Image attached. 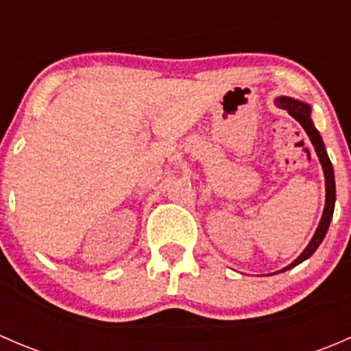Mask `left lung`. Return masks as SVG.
I'll use <instances>...</instances> for the list:
<instances>
[{"instance_id":"left-lung-1","label":"left lung","mask_w":351,"mask_h":351,"mask_svg":"<svg viewBox=\"0 0 351 351\" xmlns=\"http://www.w3.org/2000/svg\"><path fill=\"white\" fill-rule=\"evenodd\" d=\"M277 105L280 108L287 110V112H289L290 115H292L293 119H295L297 122H299L300 125L304 127V130H306L307 136H309L311 143H313L314 149H316V154L319 156L321 166H323V169H324V178H326V205H324L323 217H321L319 226H317L316 234L313 236V239H311V243L307 244L306 250L302 251V254H300V256L297 258L295 261H292L289 267H285L284 270H280V271H285V270H289V268L295 267V265L302 263L304 260H307V258H309L311 254H313L314 251L317 250V246L323 243L324 236H326V232H328L329 222H331V219H332V210H335L336 186H335V173H332V165H331V161H329V158H328L326 147H324L323 139H321L319 132H317V129L314 127L313 120H311V107H309V105L302 104V101L292 100V98H287V97L278 98Z\"/></svg>"}]
</instances>
